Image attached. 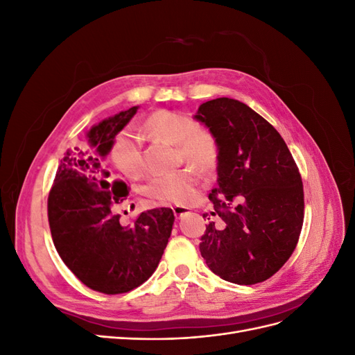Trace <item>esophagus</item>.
<instances>
[{"label": "esophagus", "instance_id": "obj_1", "mask_svg": "<svg viewBox=\"0 0 355 355\" xmlns=\"http://www.w3.org/2000/svg\"><path fill=\"white\" fill-rule=\"evenodd\" d=\"M173 213H175V216H176V218H180V216H184L185 213H188V207H184V206H175V207H173Z\"/></svg>", "mask_w": 355, "mask_h": 355}]
</instances>
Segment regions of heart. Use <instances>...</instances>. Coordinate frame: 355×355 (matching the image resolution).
<instances>
[{
	"label": "heart",
	"mask_w": 355,
	"mask_h": 355,
	"mask_svg": "<svg viewBox=\"0 0 355 355\" xmlns=\"http://www.w3.org/2000/svg\"><path fill=\"white\" fill-rule=\"evenodd\" d=\"M145 128L159 141L175 145L179 161H185L200 171L216 167L219 161L218 137L209 128L200 127L194 118L161 110L146 118ZM110 155L114 166L127 178H137L142 173V145L132 132L123 130L115 136ZM196 171L182 168L149 179L145 185V194L161 202L187 204L196 196Z\"/></svg>",
	"instance_id": "heart-1"
}]
</instances>
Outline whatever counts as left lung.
<instances>
[{
    "label": "left lung",
    "mask_w": 355,
    "mask_h": 355,
    "mask_svg": "<svg viewBox=\"0 0 355 355\" xmlns=\"http://www.w3.org/2000/svg\"><path fill=\"white\" fill-rule=\"evenodd\" d=\"M196 118L219 142L218 188L209 200L220 225H206L201 256L223 280L262 283L299 241L305 209L299 168L280 133L243 102L209 101Z\"/></svg>",
    "instance_id": "8db88e82"
}]
</instances>
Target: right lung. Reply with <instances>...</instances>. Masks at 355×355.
Wrapping results in <instances>:
<instances>
[{
    "label": "right lung",
    "instance_id": "obj_1",
    "mask_svg": "<svg viewBox=\"0 0 355 355\" xmlns=\"http://www.w3.org/2000/svg\"><path fill=\"white\" fill-rule=\"evenodd\" d=\"M136 111L133 106L92 127L90 148L68 149L47 200L51 239L62 261L83 284L105 295L130 292L154 274L175 222L168 207L142 211L132 225H123L115 213L128 189L110 179L102 158Z\"/></svg>",
    "mask_w": 355,
    "mask_h": 355
}]
</instances>
